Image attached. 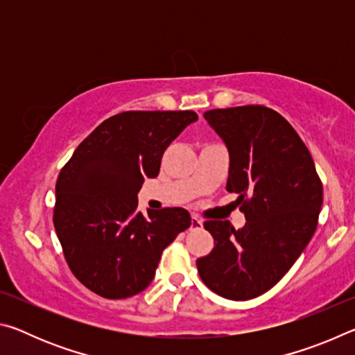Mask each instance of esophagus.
Here are the masks:
<instances>
[{
	"mask_svg": "<svg viewBox=\"0 0 355 355\" xmlns=\"http://www.w3.org/2000/svg\"><path fill=\"white\" fill-rule=\"evenodd\" d=\"M203 227V222L197 218V216H192L191 218V230H199V228Z\"/></svg>",
	"mask_w": 355,
	"mask_h": 355,
	"instance_id": "esophagus-1",
	"label": "esophagus"
}]
</instances>
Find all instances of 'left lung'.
<instances>
[{
	"mask_svg": "<svg viewBox=\"0 0 355 355\" xmlns=\"http://www.w3.org/2000/svg\"><path fill=\"white\" fill-rule=\"evenodd\" d=\"M230 155L227 191L236 192L245 225L207 220L214 248L197 260L203 284L232 300L254 299L277 284L307 248L322 205L313 158L288 120L248 105L203 114Z\"/></svg>",
	"mask_w": 355,
	"mask_h": 355,
	"instance_id": "8db88e82",
	"label": "left lung"
}]
</instances>
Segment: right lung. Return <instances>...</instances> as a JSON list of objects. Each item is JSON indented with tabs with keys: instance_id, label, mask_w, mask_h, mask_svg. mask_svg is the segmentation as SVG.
<instances>
[{
	"instance_id": "obj_1",
	"label": "right lung",
	"mask_w": 355,
	"mask_h": 355,
	"mask_svg": "<svg viewBox=\"0 0 355 355\" xmlns=\"http://www.w3.org/2000/svg\"><path fill=\"white\" fill-rule=\"evenodd\" d=\"M194 111H127L106 119L59 172L53 213L70 271L106 299L146 290L163 250L191 225L184 208L137 211V192L155 178L171 142Z\"/></svg>"
}]
</instances>
